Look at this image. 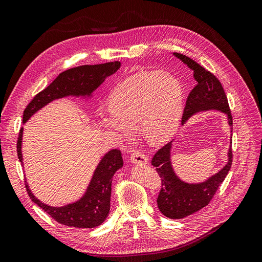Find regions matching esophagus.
I'll list each match as a JSON object with an SVG mask.
<instances>
[{
    "instance_id": "34e87169",
    "label": "esophagus",
    "mask_w": 262,
    "mask_h": 262,
    "mask_svg": "<svg viewBox=\"0 0 262 262\" xmlns=\"http://www.w3.org/2000/svg\"><path fill=\"white\" fill-rule=\"evenodd\" d=\"M130 161L134 164H147L148 163V159L144 154L139 151V150H134L132 156H130Z\"/></svg>"
}]
</instances>
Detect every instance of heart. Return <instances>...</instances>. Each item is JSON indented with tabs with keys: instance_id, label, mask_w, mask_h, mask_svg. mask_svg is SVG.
<instances>
[{
	"instance_id": "b5f03b06",
	"label": "heart",
	"mask_w": 262,
	"mask_h": 262,
	"mask_svg": "<svg viewBox=\"0 0 262 262\" xmlns=\"http://www.w3.org/2000/svg\"><path fill=\"white\" fill-rule=\"evenodd\" d=\"M180 82L158 71L133 75L115 87L109 109L98 114L101 127L120 139L130 137L135 125L143 139L163 143L175 134L182 113Z\"/></svg>"
}]
</instances>
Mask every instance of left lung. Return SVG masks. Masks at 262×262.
Masks as SVG:
<instances>
[{
    "mask_svg": "<svg viewBox=\"0 0 262 262\" xmlns=\"http://www.w3.org/2000/svg\"><path fill=\"white\" fill-rule=\"evenodd\" d=\"M173 56L190 68L198 83L188 96L182 115V125L192 115L209 110H217L227 114L229 125H233L228 98L217 77L186 55L173 53ZM171 147L172 141L165 144L156 153L151 163L154 167H157L162 183L157 201L160 211L170 219H181L194 214L209 204L219 186L228 175L233 156L230 146L228 162L217 173L203 182L188 183L182 181L172 168Z\"/></svg>",
    "mask_w": 262,
    "mask_h": 262,
    "instance_id": "8db88e82",
    "label": "left lung"
}]
</instances>
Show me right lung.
Here are the masks:
<instances>
[{
	"label": "right lung",
	"instance_id": "add662e5",
	"mask_svg": "<svg viewBox=\"0 0 262 262\" xmlns=\"http://www.w3.org/2000/svg\"><path fill=\"white\" fill-rule=\"evenodd\" d=\"M120 67V61H114L94 66H80L61 72L53 83L38 93L27 105L23 116L24 124L34 113L53 100L68 96L85 98L92 97L93 92L98 89L106 77L118 71ZM23 134L24 127L19 132L17 140V154L21 164H24L21 152ZM122 166L123 159L120 150L113 149L105 153L97 165L84 195L79 201L61 207L46 205L37 200L29 189L27 182L26 189L31 201L59 224L73 228H96L100 226L109 215L112 178Z\"/></svg>",
	"mask_w": 262,
	"mask_h": 262
}]
</instances>
